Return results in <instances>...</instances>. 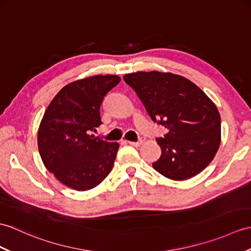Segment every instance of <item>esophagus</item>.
Here are the masks:
<instances>
[{
  "mask_svg": "<svg viewBox=\"0 0 251 251\" xmlns=\"http://www.w3.org/2000/svg\"><path fill=\"white\" fill-rule=\"evenodd\" d=\"M144 140H145V138H144V137H141V138H139V140H138L137 142L128 141V143H129L130 145H133V147H140V145H141V144L144 142Z\"/></svg>",
  "mask_w": 251,
  "mask_h": 251,
  "instance_id": "esophagus-1",
  "label": "esophagus"
}]
</instances>
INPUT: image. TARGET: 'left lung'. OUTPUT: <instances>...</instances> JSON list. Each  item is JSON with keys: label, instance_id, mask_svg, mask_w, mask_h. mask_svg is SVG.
I'll return each instance as SVG.
<instances>
[{"label": "left lung", "instance_id": "obj_1", "mask_svg": "<svg viewBox=\"0 0 251 251\" xmlns=\"http://www.w3.org/2000/svg\"><path fill=\"white\" fill-rule=\"evenodd\" d=\"M154 122L167 128L156 141L161 149L153 168L173 180L199 174L220 145V114L200 87L171 73L138 72L124 75Z\"/></svg>", "mask_w": 251, "mask_h": 251}]
</instances>
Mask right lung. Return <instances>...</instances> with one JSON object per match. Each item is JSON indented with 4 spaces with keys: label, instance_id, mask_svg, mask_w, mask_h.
Instances as JSON below:
<instances>
[{
    "label": "right lung",
    "instance_id": "right-lung-1",
    "mask_svg": "<svg viewBox=\"0 0 251 251\" xmlns=\"http://www.w3.org/2000/svg\"><path fill=\"white\" fill-rule=\"evenodd\" d=\"M120 81L115 75L74 81L45 111L37 135L39 154L48 171L69 188H94L112 170L119 143L91 132L101 124L99 110L104 96Z\"/></svg>",
    "mask_w": 251,
    "mask_h": 251
}]
</instances>
